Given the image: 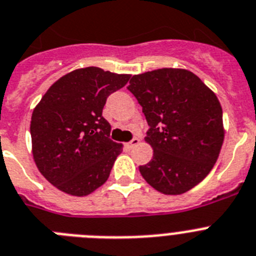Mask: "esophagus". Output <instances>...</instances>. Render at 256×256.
<instances>
[{
	"instance_id": "esophagus-1",
	"label": "esophagus",
	"mask_w": 256,
	"mask_h": 256,
	"mask_svg": "<svg viewBox=\"0 0 256 256\" xmlns=\"http://www.w3.org/2000/svg\"><path fill=\"white\" fill-rule=\"evenodd\" d=\"M138 144H140V138H136V137H134V138H132L130 142L126 144V148H128V149H133V148L138 145Z\"/></svg>"
}]
</instances>
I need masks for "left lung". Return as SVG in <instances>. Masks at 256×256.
<instances>
[{
    "mask_svg": "<svg viewBox=\"0 0 256 256\" xmlns=\"http://www.w3.org/2000/svg\"><path fill=\"white\" fill-rule=\"evenodd\" d=\"M128 90L149 124L145 141L152 159L140 166L148 184L163 194L190 190L218 160L222 141V110L212 90L193 72L159 68L134 75Z\"/></svg>",
    "mask_w": 256,
    "mask_h": 256,
    "instance_id": "obj_1",
    "label": "left lung"
}]
</instances>
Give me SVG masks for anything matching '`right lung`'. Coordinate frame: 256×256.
Masks as SVG:
<instances>
[{
    "instance_id": "add662e5",
    "label": "right lung",
    "mask_w": 256,
    "mask_h": 256,
    "mask_svg": "<svg viewBox=\"0 0 256 256\" xmlns=\"http://www.w3.org/2000/svg\"><path fill=\"white\" fill-rule=\"evenodd\" d=\"M130 78L98 67L75 70L56 80L34 107L30 119L34 163L60 190L88 196L108 178L123 145L110 138L111 126L102 110L107 97Z\"/></svg>"
}]
</instances>
